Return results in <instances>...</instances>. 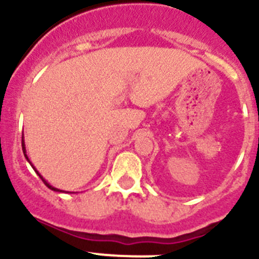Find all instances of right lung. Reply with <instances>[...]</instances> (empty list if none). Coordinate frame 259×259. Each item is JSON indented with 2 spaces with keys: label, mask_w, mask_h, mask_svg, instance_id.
I'll list each match as a JSON object with an SVG mask.
<instances>
[{
  "label": "right lung",
  "mask_w": 259,
  "mask_h": 259,
  "mask_svg": "<svg viewBox=\"0 0 259 259\" xmlns=\"http://www.w3.org/2000/svg\"><path fill=\"white\" fill-rule=\"evenodd\" d=\"M22 151H23V155H25L26 160H27V161H28V163H30V165H31V166H32V169H33V170H35V171H36V174H37V176H38V177H40V178H41V179H42V182H44V183H45V185H46V187H48V188H49V189L54 190V192H60V193H74V192H65V190H61V189H57V188L52 187V185H51V184H50V183L48 182V180H46L45 178H44V177H42V176H41V174H40V173H38V171H37V169H36V168H35V166H33V165H32V163H31V161H30V159H28L27 154H26V145H25V139H23V134H22Z\"/></svg>",
  "instance_id": "add662e5"
}]
</instances>
